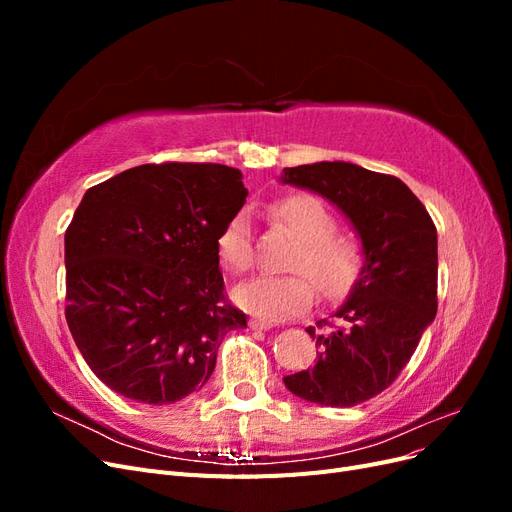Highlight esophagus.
<instances>
[{"mask_svg": "<svg viewBox=\"0 0 512 512\" xmlns=\"http://www.w3.org/2000/svg\"><path fill=\"white\" fill-rule=\"evenodd\" d=\"M250 329L252 331H267V329H271V322H267V320H250Z\"/></svg>", "mask_w": 512, "mask_h": 512, "instance_id": "esophagus-1", "label": "esophagus"}]
</instances>
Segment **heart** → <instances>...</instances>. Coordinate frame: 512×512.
<instances>
[{"label": "heart", "instance_id": "heart-1", "mask_svg": "<svg viewBox=\"0 0 512 512\" xmlns=\"http://www.w3.org/2000/svg\"><path fill=\"white\" fill-rule=\"evenodd\" d=\"M271 218L284 224L299 245L292 250L286 269L290 275H258L235 288V303L258 318L280 320L297 316L314 303L316 290L335 299L346 294L363 269V250L356 239L339 235L329 207L312 194H294L271 207ZM218 258L230 273L252 267V226L245 209L232 213L220 230Z\"/></svg>", "mask_w": 512, "mask_h": 512}]
</instances>
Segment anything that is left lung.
Here are the masks:
<instances>
[{
    "instance_id": "left-lung-1",
    "label": "left lung",
    "mask_w": 512,
    "mask_h": 512,
    "mask_svg": "<svg viewBox=\"0 0 512 512\" xmlns=\"http://www.w3.org/2000/svg\"><path fill=\"white\" fill-rule=\"evenodd\" d=\"M284 183L318 192L352 222L365 265L333 320L305 331L320 348L312 369L286 376L305 401L350 408L395 382L438 312V232L408 185L350 162L284 168Z\"/></svg>"
}]
</instances>
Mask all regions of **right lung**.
Wrapping results in <instances>:
<instances>
[{
    "mask_svg": "<svg viewBox=\"0 0 512 512\" xmlns=\"http://www.w3.org/2000/svg\"><path fill=\"white\" fill-rule=\"evenodd\" d=\"M241 170L143 164L89 188L66 230V320L115 393L164 406L203 389L226 333L218 235L245 205Z\"/></svg>",
    "mask_w": 512,
    "mask_h": 512,
    "instance_id": "obj_1",
    "label": "right lung"
}]
</instances>
